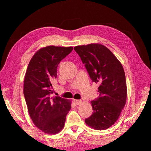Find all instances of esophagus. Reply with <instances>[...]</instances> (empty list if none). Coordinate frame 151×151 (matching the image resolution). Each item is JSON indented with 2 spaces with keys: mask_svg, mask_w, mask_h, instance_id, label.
<instances>
[{
  "mask_svg": "<svg viewBox=\"0 0 151 151\" xmlns=\"http://www.w3.org/2000/svg\"><path fill=\"white\" fill-rule=\"evenodd\" d=\"M73 101H74V102H75V104H76V105H79V104H82V100H75V99H74L73 100Z\"/></svg>",
  "mask_w": 151,
  "mask_h": 151,
  "instance_id": "34e87169",
  "label": "esophagus"
}]
</instances>
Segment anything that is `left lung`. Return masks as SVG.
Here are the masks:
<instances>
[{"label":"left lung","instance_id":"8db88e82","mask_svg":"<svg viewBox=\"0 0 151 151\" xmlns=\"http://www.w3.org/2000/svg\"><path fill=\"white\" fill-rule=\"evenodd\" d=\"M74 49L85 65L92 82L100 84V96L91 101L94 111L85 123L94 129H106L118 119L127 100L122 65L108 47L100 43L78 45Z\"/></svg>","mask_w":151,"mask_h":151}]
</instances>
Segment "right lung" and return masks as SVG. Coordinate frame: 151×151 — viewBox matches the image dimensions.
<instances>
[{
	"mask_svg": "<svg viewBox=\"0 0 151 151\" xmlns=\"http://www.w3.org/2000/svg\"><path fill=\"white\" fill-rule=\"evenodd\" d=\"M73 49L53 45L40 49L30 60L24 77V95L30 117L39 129L49 135L63 129L71 108V100L50 94L58 65Z\"/></svg>",
	"mask_w": 151,
	"mask_h": 151,
	"instance_id": "right-lung-1",
	"label": "right lung"
}]
</instances>
